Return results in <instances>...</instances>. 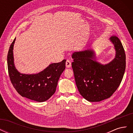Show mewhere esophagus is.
<instances>
[{
	"mask_svg": "<svg viewBox=\"0 0 133 133\" xmlns=\"http://www.w3.org/2000/svg\"><path fill=\"white\" fill-rule=\"evenodd\" d=\"M65 65H66V67L67 68H69L71 67V62L69 60H67L66 62V63H65Z\"/></svg>",
	"mask_w": 133,
	"mask_h": 133,
	"instance_id": "34e87169",
	"label": "esophagus"
}]
</instances>
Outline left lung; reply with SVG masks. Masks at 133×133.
<instances>
[{"mask_svg": "<svg viewBox=\"0 0 133 133\" xmlns=\"http://www.w3.org/2000/svg\"><path fill=\"white\" fill-rule=\"evenodd\" d=\"M109 40L114 45L115 55L106 64L96 61L92 49L75 51L71 56L76 87L80 95L90 102L110 98L118 89L125 70V54L121 42L116 36Z\"/></svg>", "mask_w": 133, "mask_h": 133, "instance_id": "obj_1", "label": "left lung"}]
</instances>
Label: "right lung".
Returning a JSON list of instances; mask_svg holds the SVG:
<instances>
[{"mask_svg":"<svg viewBox=\"0 0 133 133\" xmlns=\"http://www.w3.org/2000/svg\"><path fill=\"white\" fill-rule=\"evenodd\" d=\"M16 38L10 46L7 57L8 69L11 82L16 90L23 97L38 102L49 99L55 92L60 75L65 69L66 60L52 63L36 74H23L16 69L13 48Z\"/></svg>","mask_w":133,"mask_h":133,"instance_id":"right-lung-1","label":"right lung"}]
</instances>
